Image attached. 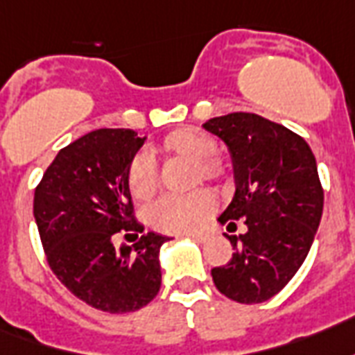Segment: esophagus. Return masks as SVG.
<instances>
[{
  "mask_svg": "<svg viewBox=\"0 0 355 355\" xmlns=\"http://www.w3.org/2000/svg\"><path fill=\"white\" fill-rule=\"evenodd\" d=\"M187 236L193 238V240H195V242H198V244H204V242H206V240L209 238V234L208 232H193V234H187Z\"/></svg>",
  "mask_w": 355,
  "mask_h": 355,
  "instance_id": "34e87169",
  "label": "esophagus"
}]
</instances>
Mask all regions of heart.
Returning a JSON list of instances; mask_svg holds the SVG:
<instances>
[{"mask_svg": "<svg viewBox=\"0 0 355 355\" xmlns=\"http://www.w3.org/2000/svg\"><path fill=\"white\" fill-rule=\"evenodd\" d=\"M162 149L168 155L183 157L195 164L193 181H221L225 164L217 159V141L195 128H180L162 139ZM128 191L136 200H147L159 185V168L151 153L139 151L132 157L126 170ZM217 200L208 189H198L191 195H166L153 202L147 209V223L155 231L168 234L200 231L209 216L216 211Z\"/></svg>", "mask_w": 355, "mask_h": 355, "instance_id": "obj_1", "label": "heart"}]
</instances>
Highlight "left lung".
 Here are the masks:
<instances>
[{"instance_id": "8db88e82", "label": "left lung", "mask_w": 355, "mask_h": 355, "mask_svg": "<svg viewBox=\"0 0 355 355\" xmlns=\"http://www.w3.org/2000/svg\"><path fill=\"white\" fill-rule=\"evenodd\" d=\"M204 128L229 147L236 191L219 223L244 234L231 240L232 259L211 268L216 287L242 304L265 302L287 286L314 242L323 189L314 153L286 126L255 113L209 119Z\"/></svg>"}]
</instances>
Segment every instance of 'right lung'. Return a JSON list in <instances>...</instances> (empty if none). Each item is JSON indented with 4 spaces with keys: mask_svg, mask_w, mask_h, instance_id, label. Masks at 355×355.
Masks as SVG:
<instances>
[{
    "mask_svg": "<svg viewBox=\"0 0 355 355\" xmlns=\"http://www.w3.org/2000/svg\"><path fill=\"white\" fill-rule=\"evenodd\" d=\"M144 141L128 128L89 132L58 151L33 195L51 270L77 299L111 314L139 310L157 297L160 245L170 240L147 232L134 245H113L117 232H144L126 183Z\"/></svg>",
    "mask_w": 355,
    "mask_h": 355,
    "instance_id": "right-lung-1",
    "label": "right lung"
}]
</instances>
